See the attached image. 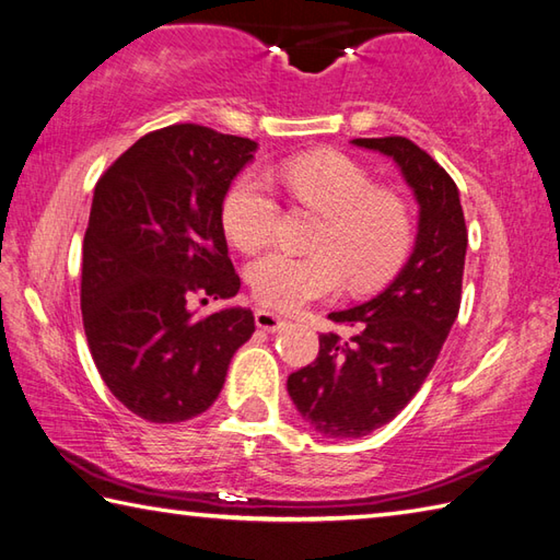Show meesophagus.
<instances>
[{
  "instance_id": "esophagus-1",
  "label": "esophagus",
  "mask_w": 560,
  "mask_h": 560,
  "mask_svg": "<svg viewBox=\"0 0 560 560\" xmlns=\"http://www.w3.org/2000/svg\"><path fill=\"white\" fill-rule=\"evenodd\" d=\"M256 326L260 330H268V334H276V330L288 326V322H284L282 316L272 314V312H266V310H256Z\"/></svg>"
}]
</instances>
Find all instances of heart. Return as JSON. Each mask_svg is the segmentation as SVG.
<instances>
[{
	"label": "heart",
	"mask_w": 560,
	"mask_h": 560,
	"mask_svg": "<svg viewBox=\"0 0 560 560\" xmlns=\"http://www.w3.org/2000/svg\"><path fill=\"white\" fill-rule=\"evenodd\" d=\"M290 196L324 214L312 256L268 250L246 268V280L260 304L294 312L348 284L368 292L389 282L408 256L413 222L406 202L392 190L374 188L372 176L338 152L294 156L280 168ZM280 205L268 178L246 171L222 200V226L242 250L266 246L276 234Z\"/></svg>",
	"instance_id": "obj_1"
}]
</instances>
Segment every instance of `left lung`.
<instances>
[{
	"instance_id": "left-lung-1",
	"label": "left lung",
	"mask_w": 560,
	"mask_h": 560,
	"mask_svg": "<svg viewBox=\"0 0 560 560\" xmlns=\"http://www.w3.org/2000/svg\"><path fill=\"white\" fill-rule=\"evenodd\" d=\"M352 144L398 166L418 202V232L404 268L380 294L328 314L352 336H318L316 360L288 380L300 416L336 440L386 425L423 386L459 314L469 242L459 188L428 152L406 137H358Z\"/></svg>"
}]
</instances>
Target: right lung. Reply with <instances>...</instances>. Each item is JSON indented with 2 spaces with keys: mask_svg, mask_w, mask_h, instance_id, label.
I'll return each instance as SVG.
<instances>
[{
  "mask_svg": "<svg viewBox=\"0 0 560 560\" xmlns=\"http://www.w3.org/2000/svg\"><path fill=\"white\" fill-rule=\"evenodd\" d=\"M256 150L246 137L168 125L140 137L96 184L84 236V334L110 394L150 423L205 413L256 330L244 306L205 318L190 310L192 296L232 300L242 288L222 200Z\"/></svg>",
  "mask_w": 560,
  "mask_h": 560,
  "instance_id": "obj_1",
  "label": "right lung"
}]
</instances>
